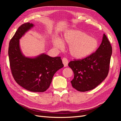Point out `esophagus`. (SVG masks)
Masks as SVG:
<instances>
[{
	"mask_svg": "<svg viewBox=\"0 0 121 121\" xmlns=\"http://www.w3.org/2000/svg\"><path fill=\"white\" fill-rule=\"evenodd\" d=\"M62 61H63V64L64 65V67H67L68 65V63H69V61H68V60L67 58H65V57H64L63 58V60H62Z\"/></svg>",
	"mask_w": 121,
	"mask_h": 121,
	"instance_id": "esophagus-1",
	"label": "esophagus"
}]
</instances>
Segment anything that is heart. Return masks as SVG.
Masks as SVG:
<instances>
[{"mask_svg":"<svg viewBox=\"0 0 121 121\" xmlns=\"http://www.w3.org/2000/svg\"><path fill=\"white\" fill-rule=\"evenodd\" d=\"M64 43L69 46V53L74 58L82 59L96 52L99 45L97 39L89 36L79 30H70L65 32L61 40L54 39L53 45L56 48L62 49Z\"/></svg>","mask_w":121,"mask_h":121,"instance_id":"b5f03b06","label":"heart"}]
</instances>
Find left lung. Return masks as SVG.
<instances>
[{"label":"left lung","instance_id":"left-lung-1","mask_svg":"<svg viewBox=\"0 0 121 121\" xmlns=\"http://www.w3.org/2000/svg\"><path fill=\"white\" fill-rule=\"evenodd\" d=\"M112 47L104 34L101 44L96 51L82 60L69 63L74 72L72 85L81 92L92 90L107 77L109 68Z\"/></svg>","mask_w":121,"mask_h":121}]
</instances>
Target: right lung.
Listing matches in <instances>:
<instances>
[{
  "label": "right lung",
  "instance_id": "1",
  "mask_svg": "<svg viewBox=\"0 0 121 121\" xmlns=\"http://www.w3.org/2000/svg\"><path fill=\"white\" fill-rule=\"evenodd\" d=\"M34 26L26 23L18 28L9 43V60L13 77L19 85L32 92H43L48 88L53 75L64 65L60 56L52 57L42 53L28 57L22 52L20 39Z\"/></svg>",
  "mask_w": 121,
  "mask_h": 121
}]
</instances>
